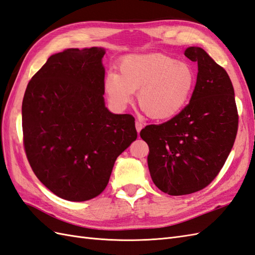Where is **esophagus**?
<instances>
[{
  "label": "esophagus",
  "instance_id": "1",
  "mask_svg": "<svg viewBox=\"0 0 255 255\" xmlns=\"http://www.w3.org/2000/svg\"><path fill=\"white\" fill-rule=\"evenodd\" d=\"M143 128V124H142L141 122H135V129H137V132L139 133L141 131V129Z\"/></svg>",
  "mask_w": 255,
  "mask_h": 255
}]
</instances>
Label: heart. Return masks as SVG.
I'll list each match as a JSON object with an SVG mask.
<instances>
[{
    "label": "heart",
    "instance_id": "heart-1",
    "mask_svg": "<svg viewBox=\"0 0 255 255\" xmlns=\"http://www.w3.org/2000/svg\"><path fill=\"white\" fill-rule=\"evenodd\" d=\"M115 70L106 75L105 92L116 109L131 103L139 90L138 103L146 116L164 121L178 115L186 108L197 84L190 64L163 53L127 55Z\"/></svg>",
    "mask_w": 255,
    "mask_h": 255
}]
</instances>
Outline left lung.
I'll return each mask as SVG.
<instances>
[{"label":"left lung","instance_id":"1","mask_svg":"<svg viewBox=\"0 0 255 255\" xmlns=\"http://www.w3.org/2000/svg\"><path fill=\"white\" fill-rule=\"evenodd\" d=\"M185 55L198 62L190 102L168 122L140 132L149 145L151 178L169 195L209 186L226 162L238 130L235 91L226 70L201 47H188Z\"/></svg>","mask_w":255,"mask_h":255}]
</instances>
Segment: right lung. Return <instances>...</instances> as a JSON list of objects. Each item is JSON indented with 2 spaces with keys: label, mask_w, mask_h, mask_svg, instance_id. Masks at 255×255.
I'll list each match as a JSON object with an SVG mask.
<instances>
[{
  "label": "right lung",
  "mask_w": 255,
  "mask_h": 255,
  "mask_svg": "<svg viewBox=\"0 0 255 255\" xmlns=\"http://www.w3.org/2000/svg\"><path fill=\"white\" fill-rule=\"evenodd\" d=\"M103 47L47 58L22 100L28 162L57 197L81 202L103 192L116 158L137 139L134 118L105 108Z\"/></svg>",
  "instance_id": "1"
}]
</instances>
